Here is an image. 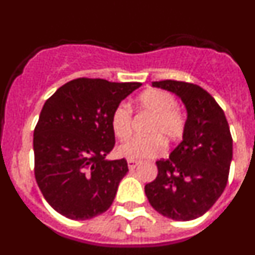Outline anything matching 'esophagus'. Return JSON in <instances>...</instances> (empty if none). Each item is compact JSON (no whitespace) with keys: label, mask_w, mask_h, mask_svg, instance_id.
<instances>
[{"label":"esophagus","mask_w":255,"mask_h":255,"mask_svg":"<svg viewBox=\"0 0 255 255\" xmlns=\"http://www.w3.org/2000/svg\"><path fill=\"white\" fill-rule=\"evenodd\" d=\"M139 164L138 161H131V159H128V167H129V170H134L136 166Z\"/></svg>","instance_id":"obj_1"}]
</instances>
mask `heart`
I'll return each mask as SVG.
<instances>
[{
  "mask_svg": "<svg viewBox=\"0 0 255 255\" xmlns=\"http://www.w3.org/2000/svg\"><path fill=\"white\" fill-rule=\"evenodd\" d=\"M140 111L152 115L145 138H130L117 147L116 153L131 161L153 158L163 150V140L171 143L180 139L185 130V120L177 111L175 97L159 89H148L138 97ZM111 129L115 136L125 139L131 129V110L125 103L116 106L111 115Z\"/></svg>",
  "mask_w": 255,
  "mask_h": 255,
  "instance_id": "obj_1",
  "label": "heart"
}]
</instances>
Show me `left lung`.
Here are the masks:
<instances>
[{
	"label": "left lung",
	"mask_w": 255,
	"mask_h": 255,
	"mask_svg": "<svg viewBox=\"0 0 255 255\" xmlns=\"http://www.w3.org/2000/svg\"><path fill=\"white\" fill-rule=\"evenodd\" d=\"M152 87L176 94L186 108L181 143L167 159L155 162L158 175L144 191L164 217L190 221L203 216L226 188L233 138L222 108L203 88L176 80Z\"/></svg>",
	"instance_id": "8db88e82"
}]
</instances>
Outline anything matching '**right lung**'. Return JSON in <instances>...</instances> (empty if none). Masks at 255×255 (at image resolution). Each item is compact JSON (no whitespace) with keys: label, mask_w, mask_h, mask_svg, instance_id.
<instances>
[{"label":"right lung","mask_w":255,"mask_h":255,"mask_svg":"<svg viewBox=\"0 0 255 255\" xmlns=\"http://www.w3.org/2000/svg\"><path fill=\"white\" fill-rule=\"evenodd\" d=\"M140 83L80 78L44 103L34 129V175L44 199L70 220H89L111 207L129 168L108 161L115 145L111 115Z\"/></svg>","instance_id":"right-lung-1"}]
</instances>
